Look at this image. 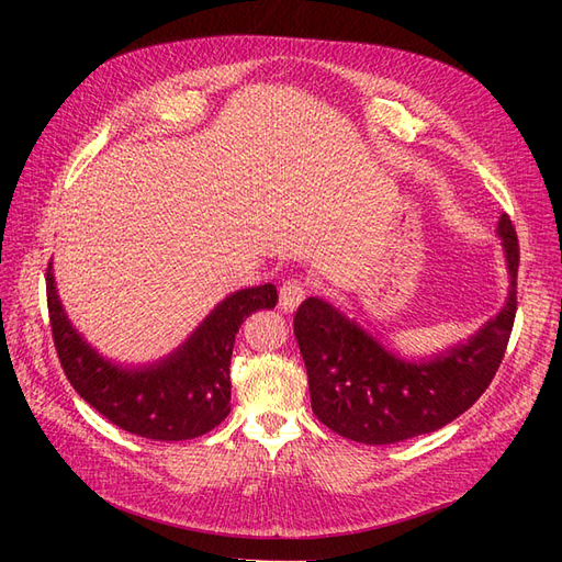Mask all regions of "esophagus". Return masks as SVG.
<instances>
[{
  "instance_id": "1",
  "label": "esophagus",
  "mask_w": 562,
  "mask_h": 562,
  "mask_svg": "<svg viewBox=\"0 0 562 562\" xmlns=\"http://www.w3.org/2000/svg\"><path fill=\"white\" fill-rule=\"evenodd\" d=\"M304 297H307V283L300 279H285L279 288V304L283 312H293Z\"/></svg>"
}]
</instances>
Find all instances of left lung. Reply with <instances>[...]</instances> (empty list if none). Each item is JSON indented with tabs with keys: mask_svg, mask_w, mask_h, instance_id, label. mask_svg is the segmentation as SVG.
<instances>
[{
	"mask_svg": "<svg viewBox=\"0 0 562 562\" xmlns=\"http://www.w3.org/2000/svg\"><path fill=\"white\" fill-rule=\"evenodd\" d=\"M497 234L512 277L506 304L467 345L429 361L398 359L318 297L300 304L293 328L318 422L356 443L389 446L446 427L483 396L504 359L518 310L520 248L506 213Z\"/></svg>",
	"mask_w": 562,
	"mask_h": 562,
	"instance_id": "8db88e82",
	"label": "left lung"
}]
</instances>
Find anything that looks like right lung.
<instances>
[{
	"mask_svg": "<svg viewBox=\"0 0 562 562\" xmlns=\"http://www.w3.org/2000/svg\"><path fill=\"white\" fill-rule=\"evenodd\" d=\"M271 283L229 295L168 359L147 368H119L93 351L67 321L46 269L48 321L65 378L77 394L119 429L151 440L209 434L229 415V361L246 316L277 307Z\"/></svg>",
	"mask_w": 562,
	"mask_h": 562,
	"instance_id": "right-lung-1",
	"label": "right lung"
}]
</instances>
